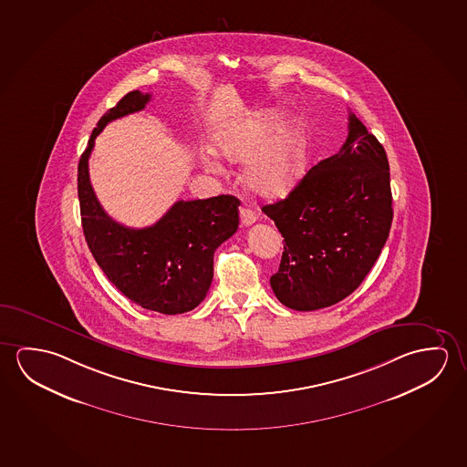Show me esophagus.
Masks as SVG:
<instances>
[{"instance_id":"1","label":"esophagus","mask_w":467,"mask_h":467,"mask_svg":"<svg viewBox=\"0 0 467 467\" xmlns=\"http://www.w3.org/2000/svg\"><path fill=\"white\" fill-rule=\"evenodd\" d=\"M240 223H242V225H244V227H248V225L256 223L254 211H252L250 208L240 209Z\"/></svg>"}]
</instances>
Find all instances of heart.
<instances>
[{"mask_svg": "<svg viewBox=\"0 0 467 467\" xmlns=\"http://www.w3.org/2000/svg\"><path fill=\"white\" fill-rule=\"evenodd\" d=\"M281 121L275 110L259 111L246 119H235L223 125L217 138L215 148L221 156L244 162V182L253 192L263 196H281L296 182L302 162V142L294 133H275ZM206 169L217 171L215 163L206 159Z\"/></svg>", "mask_w": 467, "mask_h": 467, "instance_id": "obj_1", "label": "heart"}]
</instances>
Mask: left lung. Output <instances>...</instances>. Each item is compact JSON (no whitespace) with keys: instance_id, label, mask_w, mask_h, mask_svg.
Masks as SVG:
<instances>
[{"instance_id":"obj_1","label":"left lung","mask_w":467,"mask_h":467,"mask_svg":"<svg viewBox=\"0 0 467 467\" xmlns=\"http://www.w3.org/2000/svg\"><path fill=\"white\" fill-rule=\"evenodd\" d=\"M284 237L271 287L282 305L313 311L350 296L370 273L392 223L385 148L354 113L341 150L317 163L285 200L263 206Z\"/></svg>"}]
</instances>
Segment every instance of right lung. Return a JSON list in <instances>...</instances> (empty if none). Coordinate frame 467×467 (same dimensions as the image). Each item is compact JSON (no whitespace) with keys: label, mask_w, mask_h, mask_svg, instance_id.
Instances as JSON below:
<instances>
[{"label":"right lung","mask_w":467,"mask_h":467,"mask_svg":"<svg viewBox=\"0 0 467 467\" xmlns=\"http://www.w3.org/2000/svg\"><path fill=\"white\" fill-rule=\"evenodd\" d=\"M150 94L128 92L99 119L78 167L82 230L97 265L134 304L163 315L196 308L214 275V252L238 229L240 201L230 194L209 200L177 201L146 229L113 221L97 201L89 180L94 141L113 119L140 111Z\"/></svg>","instance_id":"obj_1"}]
</instances>
